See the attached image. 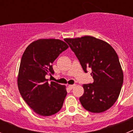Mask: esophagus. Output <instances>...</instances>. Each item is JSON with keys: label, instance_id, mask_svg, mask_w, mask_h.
Segmentation results:
<instances>
[{"label": "esophagus", "instance_id": "34e87169", "mask_svg": "<svg viewBox=\"0 0 133 133\" xmlns=\"http://www.w3.org/2000/svg\"><path fill=\"white\" fill-rule=\"evenodd\" d=\"M75 87V84H70V85H69V88L70 89V90L73 89Z\"/></svg>", "mask_w": 133, "mask_h": 133}]
</instances>
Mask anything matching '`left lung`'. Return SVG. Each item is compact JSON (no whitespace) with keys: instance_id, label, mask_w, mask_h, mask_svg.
<instances>
[{"instance_id":"left-lung-1","label":"left lung","mask_w":133,"mask_h":133,"mask_svg":"<svg viewBox=\"0 0 133 133\" xmlns=\"http://www.w3.org/2000/svg\"><path fill=\"white\" fill-rule=\"evenodd\" d=\"M64 41L79 61L83 70L88 68L94 79L84 84L79 98L82 106L91 112L106 111L115 104L123 83V72L117 52L107 43L93 36L65 38Z\"/></svg>"}]
</instances>
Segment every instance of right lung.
Wrapping results in <instances>:
<instances>
[{
    "label": "right lung",
    "instance_id": "obj_1",
    "mask_svg": "<svg viewBox=\"0 0 133 133\" xmlns=\"http://www.w3.org/2000/svg\"><path fill=\"white\" fill-rule=\"evenodd\" d=\"M69 48L58 39H39L29 44L23 53L20 64L18 87L26 104L41 116L58 112L66 96L65 86L51 81L46 75L55 73L52 63L61 52Z\"/></svg>",
    "mask_w": 133,
    "mask_h": 133
}]
</instances>
